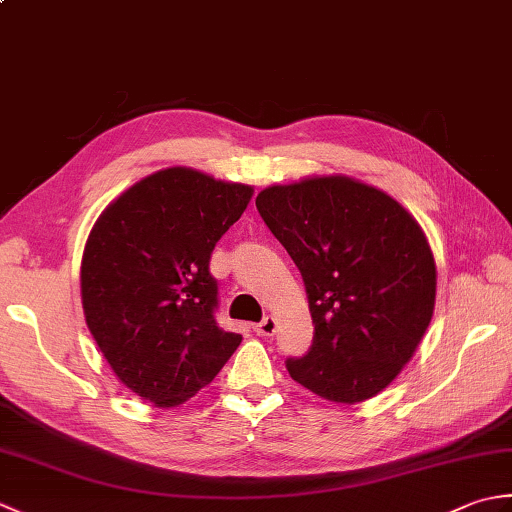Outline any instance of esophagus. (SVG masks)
I'll return each instance as SVG.
<instances>
[{
  "mask_svg": "<svg viewBox=\"0 0 512 512\" xmlns=\"http://www.w3.org/2000/svg\"><path fill=\"white\" fill-rule=\"evenodd\" d=\"M255 332L259 336H273L277 332V319L275 317H264L255 325Z\"/></svg>",
  "mask_w": 512,
  "mask_h": 512,
  "instance_id": "34e87169",
  "label": "esophagus"
}]
</instances>
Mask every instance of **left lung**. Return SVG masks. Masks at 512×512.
<instances>
[{
    "mask_svg": "<svg viewBox=\"0 0 512 512\" xmlns=\"http://www.w3.org/2000/svg\"><path fill=\"white\" fill-rule=\"evenodd\" d=\"M255 204L299 268L314 323L310 350L288 358V374L332 402L376 396L433 317L436 262L420 224L345 176L275 184Z\"/></svg>",
    "mask_w": 512,
    "mask_h": 512,
    "instance_id": "obj_1",
    "label": "left lung"
}]
</instances>
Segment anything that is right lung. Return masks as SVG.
<instances>
[{
	"mask_svg": "<svg viewBox=\"0 0 512 512\" xmlns=\"http://www.w3.org/2000/svg\"><path fill=\"white\" fill-rule=\"evenodd\" d=\"M253 187L187 167L151 173L96 220L81 262L88 328L118 380L176 407L217 376L242 343L215 321V244Z\"/></svg>",
	"mask_w": 512,
	"mask_h": 512,
	"instance_id": "1",
	"label": "right lung"
}]
</instances>
